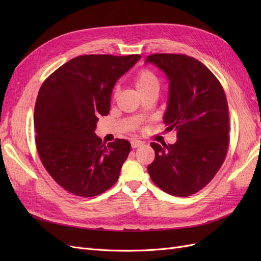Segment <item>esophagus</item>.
<instances>
[{
	"instance_id": "34e87169",
	"label": "esophagus",
	"mask_w": 261,
	"mask_h": 261,
	"mask_svg": "<svg viewBox=\"0 0 261 261\" xmlns=\"http://www.w3.org/2000/svg\"><path fill=\"white\" fill-rule=\"evenodd\" d=\"M130 145L133 148H138L140 146H143L144 143L141 140H138V139H132L130 140Z\"/></svg>"
}]
</instances>
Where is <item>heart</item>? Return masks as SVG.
I'll return each mask as SVG.
<instances>
[{"instance_id":"obj_1","label":"heart","mask_w":261,"mask_h":261,"mask_svg":"<svg viewBox=\"0 0 261 261\" xmlns=\"http://www.w3.org/2000/svg\"><path fill=\"white\" fill-rule=\"evenodd\" d=\"M135 85L138 91L144 96L148 92L159 91L160 81L153 70L150 68H141L135 77ZM118 91H120V87L116 85L113 89V97L117 96Z\"/></svg>"}]
</instances>
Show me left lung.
Wrapping results in <instances>:
<instances>
[{
	"mask_svg": "<svg viewBox=\"0 0 261 261\" xmlns=\"http://www.w3.org/2000/svg\"><path fill=\"white\" fill-rule=\"evenodd\" d=\"M146 63L169 78L163 121L168 130L177 132L175 144L151 143L155 156L148 173L163 192L191 196L210 183L225 160L230 120L223 87L207 66L185 54L155 53Z\"/></svg>",
	"mask_w": 261,
	"mask_h": 261,
	"instance_id": "obj_1",
	"label": "left lung"
}]
</instances>
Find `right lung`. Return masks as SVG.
<instances>
[{
  "mask_svg": "<svg viewBox=\"0 0 261 261\" xmlns=\"http://www.w3.org/2000/svg\"><path fill=\"white\" fill-rule=\"evenodd\" d=\"M140 58L82 55L59 67L40 87L34 116L37 151L65 191L93 197L116 183L129 141L116 138L107 146L94 130L98 117L110 112L116 81Z\"/></svg>",
  "mask_w": 261,
  "mask_h": 261,
  "instance_id": "1",
  "label": "right lung"
}]
</instances>
